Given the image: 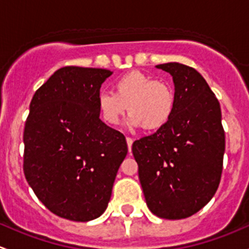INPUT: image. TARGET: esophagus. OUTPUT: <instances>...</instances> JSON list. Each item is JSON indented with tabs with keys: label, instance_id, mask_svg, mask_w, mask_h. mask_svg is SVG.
<instances>
[{
	"label": "esophagus",
	"instance_id": "1",
	"mask_svg": "<svg viewBox=\"0 0 249 249\" xmlns=\"http://www.w3.org/2000/svg\"><path fill=\"white\" fill-rule=\"evenodd\" d=\"M125 142H127L128 150H129V152H130V150H132V145H133V139H132V138L127 137V138H125Z\"/></svg>",
	"mask_w": 249,
	"mask_h": 249
}]
</instances>
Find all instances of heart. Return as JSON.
<instances>
[{
    "label": "heart",
    "mask_w": 249,
    "mask_h": 249,
    "mask_svg": "<svg viewBox=\"0 0 249 249\" xmlns=\"http://www.w3.org/2000/svg\"><path fill=\"white\" fill-rule=\"evenodd\" d=\"M175 107V94L170 85L139 71L120 76L114 92H101L98 109L104 121L117 124L128 110V124L146 130H157L170 120Z\"/></svg>",
    "instance_id": "heart-1"
}]
</instances>
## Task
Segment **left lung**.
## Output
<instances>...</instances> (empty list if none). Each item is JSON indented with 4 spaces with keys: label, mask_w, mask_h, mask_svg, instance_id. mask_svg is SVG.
Here are the masks:
<instances>
[{
    "label": "left lung",
    "mask_w": 249,
    "mask_h": 249,
    "mask_svg": "<svg viewBox=\"0 0 249 249\" xmlns=\"http://www.w3.org/2000/svg\"><path fill=\"white\" fill-rule=\"evenodd\" d=\"M173 76L175 107L153 134L133 142L132 151L148 209L165 219L196 213L219 186L225 150L222 112L206 80L178 62L156 66Z\"/></svg>",
    "instance_id": "8db88e82"
}]
</instances>
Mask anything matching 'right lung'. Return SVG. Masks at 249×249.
Wrapping results in <instances>:
<instances>
[{
	"label": "right lung",
	"mask_w": 249,
	"mask_h": 249,
	"mask_svg": "<svg viewBox=\"0 0 249 249\" xmlns=\"http://www.w3.org/2000/svg\"><path fill=\"white\" fill-rule=\"evenodd\" d=\"M111 74L102 68H60L31 101L25 178L45 207L62 218H98L127 156L124 135L99 119V89Z\"/></svg>",
	"instance_id": "1"
}]
</instances>
